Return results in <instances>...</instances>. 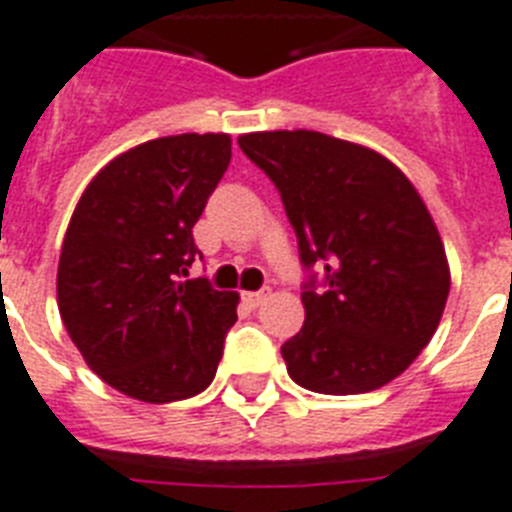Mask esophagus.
Masks as SVG:
<instances>
[{
    "label": "esophagus",
    "instance_id": "obj_1",
    "mask_svg": "<svg viewBox=\"0 0 512 512\" xmlns=\"http://www.w3.org/2000/svg\"><path fill=\"white\" fill-rule=\"evenodd\" d=\"M269 295H272V290H269V287H261V290H256V293H243V301H246L251 308H259Z\"/></svg>",
    "mask_w": 512,
    "mask_h": 512
}]
</instances>
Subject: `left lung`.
<instances>
[{"instance_id": "obj_1", "label": "left lung", "mask_w": 512, "mask_h": 512, "mask_svg": "<svg viewBox=\"0 0 512 512\" xmlns=\"http://www.w3.org/2000/svg\"><path fill=\"white\" fill-rule=\"evenodd\" d=\"M280 190L308 272L306 322L282 345L295 384L371 392L400 377L437 332L450 266L432 214L377 151L316 130L238 138ZM325 266L323 287L313 264Z\"/></svg>"}]
</instances>
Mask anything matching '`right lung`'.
Instances as JSON below:
<instances>
[{
	"label": "right lung",
	"mask_w": 512,
	"mask_h": 512,
	"mask_svg": "<svg viewBox=\"0 0 512 512\" xmlns=\"http://www.w3.org/2000/svg\"><path fill=\"white\" fill-rule=\"evenodd\" d=\"M230 156L227 133L146 141L112 159L75 206L59 316L91 371L128 398H193L217 374L238 293L183 277L201 256L193 225Z\"/></svg>",
	"instance_id": "obj_1"
}]
</instances>
